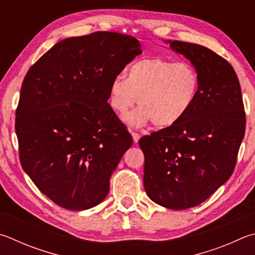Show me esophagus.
Wrapping results in <instances>:
<instances>
[{"instance_id": "34e87169", "label": "esophagus", "mask_w": 255, "mask_h": 255, "mask_svg": "<svg viewBox=\"0 0 255 255\" xmlns=\"http://www.w3.org/2000/svg\"><path fill=\"white\" fill-rule=\"evenodd\" d=\"M139 138H140V135L138 132H135V131H132V139H133V141L135 142H138V140H139Z\"/></svg>"}]
</instances>
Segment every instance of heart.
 Masks as SVG:
<instances>
[{
	"label": "heart",
	"instance_id": "heart-1",
	"mask_svg": "<svg viewBox=\"0 0 255 255\" xmlns=\"http://www.w3.org/2000/svg\"><path fill=\"white\" fill-rule=\"evenodd\" d=\"M198 89L200 75L192 63L145 58L128 67L127 78L119 75L112 80L109 104L124 116L138 103L140 108L126 118L132 126L152 122L156 127H169L188 113Z\"/></svg>",
	"mask_w": 255,
	"mask_h": 255
}]
</instances>
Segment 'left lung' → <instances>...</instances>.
Segmentation results:
<instances>
[{
	"instance_id": "left-lung-1",
	"label": "left lung",
	"mask_w": 255,
	"mask_h": 255,
	"mask_svg": "<svg viewBox=\"0 0 255 255\" xmlns=\"http://www.w3.org/2000/svg\"><path fill=\"white\" fill-rule=\"evenodd\" d=\"M200 75L191 109L173 126L141 137L143 186L170 210L200 205L233 174L245 133L241 86L233 67L203 45L169 41Z\"/></svg>"
}]
</instances>
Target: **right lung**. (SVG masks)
<instances>
[{"label":"right lung","instance_id":"1","mask_svg":"<svg viewBox=\"0 0 255 255\" xmlns=\"http://www.w3.org/2000/svg\"><path fill=\"white\" fill-rule=\"evenodd\" d=\"M140 53L133 36L99 31L60 41L26 72L15 117L18 155L57 205L83 211L107 196L132 145L108 104L110 82Z\"/></svg>","mask_w":255,"mask_h":255}]
</instances>
